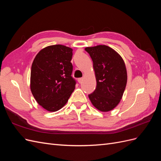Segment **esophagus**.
<instances>
[{
    "instance_id": "esophagus-1",
    "label": "esophagus",
    "mask_w": 161,
    "mask_h": 161,
    "mask_svg": "<svg viewBox=\"0 0 161 161\" xmlns=\"http://www.w3.org/2000/svg\"><path fill=\"white\" fill-rule=\"evenodd\" d=\"M82 80H83V79H82V78H79V79H78V81H79V83H82Z\"/></svg>"
}]
</instances>
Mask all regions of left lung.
<instances>
[{
    "label": "left lung",
    "mask_w": 161,
    "mask_h": 161,
    "mask_svg": "<svg viewBox=\"0 0 161 161\" xmlns=\"http://www.w3.org/2000/svg\"><path fill=\"white\" fill-rule=\"evenodd\" d=\"M85 50L93 63L97 86L89 95L92 104L101 111H109L118 105L127 83L125 63L110 47L99 45Z\"/></svg>",
    "instance_id": "1"
}]
</instances>
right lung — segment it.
Instances as JSON below:
<instances>
[{
	"label": "right lung",
	"mask_w": 161,
	"mask_h": 161,
	"mask_svg": "<svg viewBox=\"0 0 161 161\" xmlns=\"http://www.w3.org/2000/svg\"><path fill=\"white\" fill-rule=\"evenodd\" d=\"M72 56L71 48L53 45L42 49L33 62L31 91L38 104L47 111L60 109L75 89Z\"/></svg>",
	"instance_id": "1"
}]
</instances>
